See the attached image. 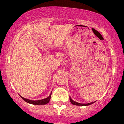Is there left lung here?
<instances>
[{
    "label": "left lung",
    "mask_w": 124,
    "mask_h": 124,
    "mask_svg": "<svg viewBox=\"0 0 124 124\" xmlns=\"http://www.w3.org/2000/svg\"><path fill=\"white\" fill-rule=\"evenodd\" d=\"M69 99H70V101L72 104H74V105H76V106H89V105H90L91 104H93V103H94L95 102V101H93V102H91V103H87V104H82V103H77L76 102V101H73V100L71 99L70 97H69Z\"/></svg>",
    "instance_id": "left-lung-1"
}]
</instances>
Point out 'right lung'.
<instances>
[{
	"label": "right lung",
	"instance_id": "1",
	"mask_svg": "<svg viewBox=\"0 0 124 124\" xmlns=\"http://www.w3.org/2000/svg\"><path fill=\"white\" fill-rule=\"evenodd\" d=\"M51 94L52 92L51 93V94L50 95V96L48 97H47V98H45V99H42V100H38V101H31V100L26 99V98H23V96H21V95L20 97H21L22 99H23V101H25L26 102L30 103V104H35V105H45L46 104L48 103L49 101H50V99H51Z\"/></svg>",
	"mask_w": 124,
	"mask_h": 124
}]
</instances>
